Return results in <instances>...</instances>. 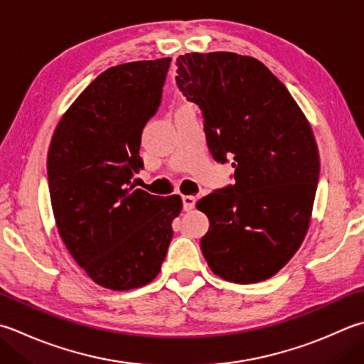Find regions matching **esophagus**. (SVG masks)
Returning <instances> with one entry per match:
<instances>
[{"mask_svg": "<svg viewBox=\"0 0 364 364\" xmlns=\"http://www.w3.org/2000/svg\"><path fill=\"white\" fill-rule=\"evenodd\" d=\"M183 210L191 211L196 206V197L194 196H183Z\"/></svg>", "mask_w": 364, "mask_h": 364, "instance_id": "34e87169", "label": "esophagus"}]
</instances>
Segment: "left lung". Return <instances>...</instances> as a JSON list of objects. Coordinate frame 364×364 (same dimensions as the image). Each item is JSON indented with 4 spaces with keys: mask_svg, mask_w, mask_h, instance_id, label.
I'll list each match as a JSON object with an SVG mask.
<instances>
[{
    "mask_svg": "<svg viewBox=\"0 0 364 364\" xmlns=\"http://www.w3.org/2000/svg\"><path fill=\"white\" fill-rule=\"evenodd\" d=\"M176 85L202 110L215 161L235 183L198 200L210 219L200 249L211 272L251 284L274 276L301 246L320 161L308 119L267 66L230 52L186 53Z\"/></svg>",
    "mask_w": 364,
    "mask_h": 364,
    "instance_id": "1",
    "label": "left lung"
}]
</instances>
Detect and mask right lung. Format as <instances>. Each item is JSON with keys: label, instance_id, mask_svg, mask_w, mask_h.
<instances>
[{"label": "right lung", "instance_id": "1", "mask_svg": "<svg viewBox=\"0 0 364 364\" xmlns=\"http://www.w3.org/2000/svg\"><path fill=\"white\" fill-rule=\"evenodd\" d=\"M170 61L104 70L64 113L48 148L56 227L74 260L105 289H137L159 274L183 208L180 196L156 197L132 183Z\"/></svg>", "mask_w": 364, "mask_h": 364}]
</instances>
